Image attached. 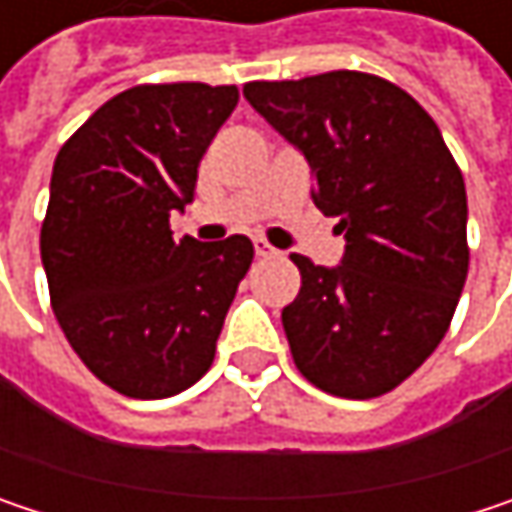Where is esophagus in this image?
Masks as SVG:
<instances>
[{"instance_id":"1","label":"esophagus","mask_w":512,"mask_h":512,"mask_svg":"<svg viewBox=\"0 0 512 512\" xmlns=\"http://www.w3.org/2000/svg\"><path fill=\"white\" fill-rule=\"evenodd\" d=\"M255 255L257 257H272V255H275V249H272V246H269V243H266L263 237H257V240H255Z\"/></svg>"}]
</instances>
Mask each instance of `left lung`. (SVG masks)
I'll return each instance as SVG.
<instances>
[{
    "label": "left lung",
    "mask_w": 512,
    "mask_h": 512,
    "mask_svg": "<svg viewBox=\"0 0 512 512\" xmlns=\"http://www.w3.org/2000/svg\"><path fill=\"white\" fill-rule=\"evenodd\" d=\"M243 94L308 159L314 204L347 240L332 269L290 255L302 275L281 311L293 361L326 394H388L439 347L460 302V165L421 103L373 73L246 82Z\"/></svg>",
    "instance_id": "left-lung-1"
}]
</instances>
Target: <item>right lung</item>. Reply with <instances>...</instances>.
Listing matches in <instances>:
<instances>
[{
    "instance_id": "right-lung-1",
    "label": "right lung",
    "mask_w": 512,
    "mask_h": 512,
    "mask_svg": "<svg viewBox=\"0 0 512 512\" xmlns=\"http://www.w3.org/2000/svg\"><path fill=\"white\" fill-rule=\"evenodd\" d=\"M237 100V85H136L55 156L41 225L52 311L73 353L124 397H174L210 370L252 266L243 234L198 243L168 225Z\"/></svg>"
}]
</instances>
